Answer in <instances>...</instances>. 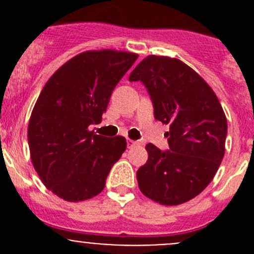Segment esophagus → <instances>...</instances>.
Listing matches in <instances>:
<instances>
[{
	"instance_id": "34e87169",
	"label": "esophagus",
	"mask_w": 254,
	"mask_h": 254,
	"mask_svg": "<svg viewBox=\"0 0 254 254\" xmlns=\"http://www.w3.org/2000/svg\"><path fill=\"white\" fill-rule=\"evenodd\" d=\"M127 147L129 148H131V147H134L135 145H136V141H134V140H131V139H127Z\"/></svg>"
}]
</instances>
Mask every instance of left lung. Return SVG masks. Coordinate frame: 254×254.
Listing matches in <instances>:
<instances>
[{"label":"left lung","instance_id":"1","mask_svg":"<svg viewBox=\"0 0 254 254\" xmlns=\"http://www.w3.org/2000/svg\"><path fill=\"white\" fill-rule=\"evenodd\" d=\"M129 81L145 84L155 118L170 125V150L146 145L147 162L136 173L140 190L162 205L189 201L209 186L224 158V109L205 79L178 59L147 56Z\"/></svg>","mask_w":254,"mask_h":254}]
</instances>
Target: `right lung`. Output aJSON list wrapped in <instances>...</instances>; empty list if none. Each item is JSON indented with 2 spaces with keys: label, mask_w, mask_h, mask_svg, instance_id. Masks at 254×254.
I'll return each mask as SVG.
<instances>
[{
  "label": "right lung",
  "mask_w": 254,
  "mask_h": 254,
  "mask_svg": "<svg viewBox=\"0 0 254 254\" xmlns=\"http://www.w3.org/2000/svg\"><path fill=\"white\" fill-rule=\"evenodd\" d=\"M137 54L111 49L73 56L48 79L28 125L30 160L44 186L71 203L98 195L127 148L123 136L97 135L113 89Z\"/></svg>",
  "instance_id": "obj_1"
}]
</instances>
